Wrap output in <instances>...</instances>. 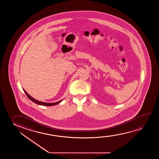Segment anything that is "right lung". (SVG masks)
I'll use <instances>...</instances> for the list:
<instances>
[{"label":"right lung","mask_w":159,"mask_h":159,"mask_svg":"<svg viewBox=\"0 0 159 159\" xmlns=\"http://www.w3.org/2000/svg\"><path fill=\"white\" fill-rule=\"evenodd\" d=\"M23 91H24V92H25V93L26 94L27 97H28L29 99H30V100H31L33 102H35V103H36L37 104L39 105H43V106H53V105H55L58 104L59 103L62 102V100H61L59 101V102H51V103H49V102H41V101H39V100H36V99H35V98H33L31 96H30L29 94L27 92H26L25 90H24L23 89Z\"/></svg>","instance_id":"1"}]
</instances>
